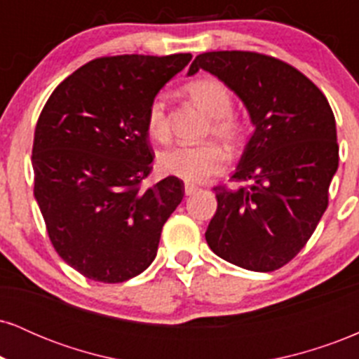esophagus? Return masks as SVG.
Wrapping results in <instances>:
<instances>
[{
	"label": "esophagus",
	"instance_id": "obj_1",
	"mask_svg": "<svg viewBox=\"0 0 359 359\" xmlns=\"http://www.w3.org/2000/svg\"><path fill=\"white\" fill-rule=\"evenodd\" d=\"M184 189H185V194H187V196H192V194L196 192L199 187H197V185H194V184H185Z\"/></svg>",
	"mask_w": 359,
	"mask_h": 359
}]
</instances>
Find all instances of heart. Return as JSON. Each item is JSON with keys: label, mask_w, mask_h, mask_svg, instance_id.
<instances>
[{"label": "heart", "mask_w": 359, "mask_h": 359, "mask_svg": "<svg viewBox=\"0 0 359 359\" xmlns=\"http://www.w3.org/2000/svg\"><path fill=\"white\" fill-rule=\"evenodd\" d=\"M185 93L211 119L209 133L224 143L228 148L241 145L245 137V126L231 113L233 96L221 81L212 77H201L185 86ZM147 131L151 138L167 140L168 121L165 102L162 97H155L150 102L145 116ZM226 156L216 143L187 147L177 145L160 151L158 168L162 174L177 177L187 184L203 182L208 177L219 174L224 168Z\"/></svg>", "instance_id": "obj_1"}]
</instances>
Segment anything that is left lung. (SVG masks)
I'll use <instances>...</instances> for the list:
<instances>
[{
  "instance_id": "left-lung-1",
  "label": "left lung",
  "mask_w": 359,
  "mask_h": 359,
  "mask_svg": "<svg viewBox=\"0 0 359 359\" xmlns=\"http://www.w3.org/2000/svg\"><path fill=\"white\" fill-rule=\"evenodd\" d=\"M199 69L240 97L255 126L231 177L240 187H214L217 211L205 241L241 269L278 270L306 246L327 209L339 163L334 114L314 82L275 57L205 52L187 74Z\"/></svg>"
}]
</instances>
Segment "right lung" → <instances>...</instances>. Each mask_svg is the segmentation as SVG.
Wrapping results in <instances>:
<instances>
[{"label": "right lung", "mask_w": 359, "mask_h": 359, "mask_svg": "<svg viewBox=\"0 0 359 359\" xmlns=\"http://www.w3.org/2000/svg\"><path fill=\"white\" fill-rule=\"evenodd\" d=\"M192 59H94L57 86L35 128L34 194L59 257L96 282L121 283L151 265L184 182L151 172L147 109Z\"/></svg>", "instance_id": "obj_1"}]
</instances>
